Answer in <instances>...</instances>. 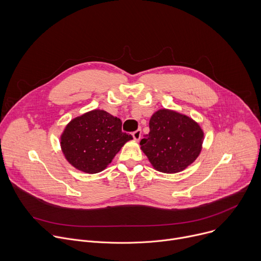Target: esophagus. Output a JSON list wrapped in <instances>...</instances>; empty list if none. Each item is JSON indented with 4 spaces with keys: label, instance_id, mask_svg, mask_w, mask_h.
<instances>
[{
    "label": "esophagus",
    "instance_id": "obj_1",
    "mask_svg": "<svg viewBox=\"0 0 261 261\" xmlns=\"http://www.w3.org/2000/svg\"><path fill=\"white\" fill-rule=\"evenodd\" d=\"M132 135H133V138H134L135 140H139L140 137H141V130H140V129H137L136 131H134V132L132 133Z\"/></svg>",
    "mask_w": 261,
    "mask_h": 261
}]
</instances>
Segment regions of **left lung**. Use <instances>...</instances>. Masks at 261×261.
<instances>
[{"label": "left lung", "instance_id": "obj_1", "mask_svg": "<svg viewBox=\"0 0 261 261\" xmlns=\"http://www.w3.org/2000/svg\"><path fill=\"white\" fill-rule=\"evenodd\" d=\"M199 125L176 111L160 109L150 120V133L140 141L141 150L158 171L175 173L193 163L201 151Z\"/></svg>", "mask_w": 261, "mask_h": 261}]
</instances>
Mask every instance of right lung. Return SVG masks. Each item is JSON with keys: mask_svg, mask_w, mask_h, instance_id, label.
Listing matches in <instances>:
<instances>
[{"mask_svg": "<svg viewBox=\"0 0 261 261\" xmlns=\"http://www.w3.org/2000/svg\"><path fill=\"white\" fill-rule=\"evenodd\" d=\"M132 138L131 134L122 131L119 118L95 109L66 126L61 146L71 165L87 173H97L106 168L125 142Z\"/></svg>", "mask_w": 261, "mask_h": 261, "instance_id": "add662e5", "label": "right lung"}]
</instances>
